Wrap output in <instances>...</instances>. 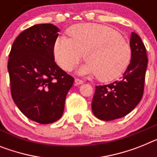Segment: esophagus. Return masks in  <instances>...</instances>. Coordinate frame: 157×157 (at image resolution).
<instances>
[{
	"label": "esophagus",
	"instance_id": "1",
	"mask_svg": "<svg viewBox=\"0 0 157 157\" xmlns=\"http://www.w3.org/2000/svg\"><path fill=\"white\" fill-rule=\"evenodd\" d=\"M75 85H81V84L83 83V81L81 79H78V78H75Z\"/></svg>",
	"mask_w": 157,
	"mask_h": 157
}]
</instances>
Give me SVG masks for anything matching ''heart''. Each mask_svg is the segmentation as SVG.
Listing matches in <instances>:
<instances>
[{
	"label": "heart",
	"instance_id": "1",
	"mask_svg": "<svg viewBox=\"0 0 157 157\" xmlns=\"http://www.w3.org/2000/svg\"><path fill=\"white\" fill-rule=\"evenodd\" d=\"M69 39L59 37L53 47L55 60L65 71H71L84 56L82 75H96L100 82L117 79L131 59V48L114 29L98 24H79L67 31Z\"/></svg>",
	"mask_w": 157,
	"mask_h": 157
}]
</instances>
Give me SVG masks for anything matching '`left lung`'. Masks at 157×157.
Masks as SVG:
<instances>
[{
  "mask_svg": "<svg viewBox=\"0 0 157 157\" xmlns=\"http://www.w3.org/2000/svg\"><path fill=\"white\" fill-rule=\"evenodd\" d=\"M129 45L131 60L119 81L98 86L92 101V111L103 121L121 118L129 113L140 102L144 92L148 59L146 49L138 35L132 33Z\"/></svg>",
  "mask_w": 157,
  "mask_h": 157,
  "instance_id": "8db88e82",
  "label": "left lung"
}]
</instances>
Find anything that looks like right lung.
<instances>
[{
    "mask_svg": "<svg viewBox=\"0 0 157 157\" xmlns=\"http://www.w3.org/2000/svg\"><path fill=\"white\" fill-rule=\"evenodd\" d=\"M59 29L52 24L30 27L15 40L8 63L13 101L30 120L50 124L62 117L74 78L55 62Z\"/></svg>",
    "mask_w": 157,
    "mask_h": 157,
    "instance_id": "obj_1",
    "label": "right lung"
}]
</instances>
